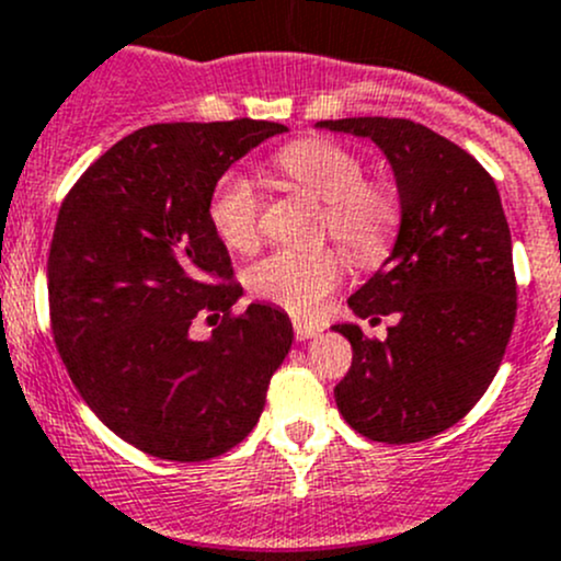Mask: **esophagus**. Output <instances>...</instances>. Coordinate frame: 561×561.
I'll return each mask as SVG.
<instances>
[{
  "label": "esophagus",
  "mask_w": 561,
  "mask_h": 561,
  "mask_svg": "<svg viewBox=\"0 0 561 561\" xmlns=\"http://www.w3.org/2000/svg\"><path fill=\"white\" fill-rule=\"evenodd\" d=\"M293 331H296L298 342H307V339H312V336H317V333L322 331V325H320V322L296 320V322H293Z\"/></svg>",
  "instance_id": "esophagus-1"
}]
</instances>
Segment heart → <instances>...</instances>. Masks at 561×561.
<instances>
[{"label": "heart", "mask_w": 561, "mask_h": 561, "mask_svg": "<svg viewBox=\"0 0 561 561\" xmlns=\"http://www.w3.org/2000/svg\"><path fill=\"white\" fill-rule=\"evenodd\" d=\"M274 171L322 203V233L333 236L355 260H377L390 244L399 219L393 190L364 179V162L325 138H301L282 146L271 160ZM263 197L247 173L228 171L208 197V225L230 252L249 254L260 244ZM336 249H276L247 268L254 298L293 314L312 312L342 279Z\"/></svg>", "instance_id": "b5f03b06"}]
</instances>
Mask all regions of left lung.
<instances>
[{
	"label": "left lung",
	"instance_id": "8db88e82",
	"mask_svg": "<svg viewBox=\"0 0 561 561\" xmlns=\"http://www.w3.org/2000/svg\"><path fill=\"white\" fill-rule=\"evenodd\" d=\"M320 129L375 140L399 190L390 257L347 298L355 317H396L388 336L333 325L353 366L333 388L344 421L375 443H421L461 421L502 364L516 322L513 244L494 179L410 118L358 116Z\"/></svg>",
	"mask_w": 561,
	"mask_h": 561
}]
</instances>
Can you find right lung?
<instances>
[{"label":"right lung","instance_id":"obj_1","mask_svg":"<svg viewBox=\"0 0 561 561\" xmlns=\"http://www.w3.org/2000/svg\"><path fill=\"white\" fill-rule=\"evenodd\" d=\"M285 124H151L118 140L70 190L48 254L54 342L94 415L168 461H206L241 443L290 353V317L241 298L208 197L236 160ZM224 312L197 343L188 325Z\"/></svg>","mask_w":561,"mask_h":561}]
</instances>
